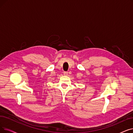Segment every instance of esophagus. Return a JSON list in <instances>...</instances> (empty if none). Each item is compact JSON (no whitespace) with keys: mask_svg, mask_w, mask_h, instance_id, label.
<instances>
[{"mask_svg":"<svg viewBox=\"0 0 133 133\" xmlns=\"http://www.w3.org/2000/svg\"><path fill=\"white\" fill-rule=\"evenodd\" d=\"M63 75H65V76H67L68 75V72L66 71L63 72Z\"/></svg>","mask_w":133,"mask_h":133,"instance_id":"obj_1","label":"esophagus"}]
</instances>
